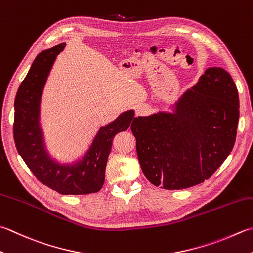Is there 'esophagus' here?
Wrapping results in <instances>:
<instances>
[{"label":"esophagus","mask_w":253,"mask_h":253,"mask_svg":"<svg viewBox=\"0 0 253 253\" xmlns=\"http://www.w3.org/2000/svg\"><path fill=\"white\" fill-rule=\"evenodd\" d=\"M147 110H148V108L146 106H139L137 108L136 114H137V115H143V114L147 113Z\"/></svg>","instance_id":"esophagus-1"}]
</instances>
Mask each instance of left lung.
I'll use <instances>...</instances> for the list:
<instances>
[{
	"mask_svg": "<svg viewBox=\"0 0 253 253\" xmlns=\"http://www.w3.org/2000/svg\"><path fill=\"white\" fill-rule=\"evenodd\" d=\"M239 96L230 74L209 68L174 113L138 116L131 124L143 174L153 185L182 190L214 174L235 146Z\"/></svg>",
	"mask_w": 253,
	"mask_h": 253,
	"instance_id": "8db88e82",
	"label": "left lung"
}]
</instances>
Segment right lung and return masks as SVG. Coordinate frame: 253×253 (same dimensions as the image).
Here are the masks:
<instances>
[{"label":"right lung","instance_id":"right-lung-1","mask_svg":"<svg viewBox=\"0 0 253 253\" xmlns=\"http://www.w3.org/2000/svg\"><path fill=\"white\" fill-rule=\"evenodd\" d=\"M64 46L60 43L39 53L19 85L14 103V141L29 170L43 185L64 195L90 194L100 191L105 181V168L114 137L128 129L136 117L133 111H128L102 127L86 156L76 165L61 166L52 161L43 149L38 122L39 102L54 59Z\"/></svg>","mask_w":253,"mask_h":253}]
</instances>
